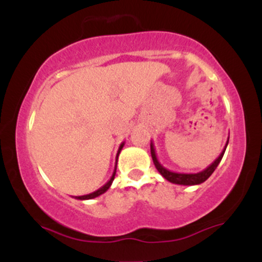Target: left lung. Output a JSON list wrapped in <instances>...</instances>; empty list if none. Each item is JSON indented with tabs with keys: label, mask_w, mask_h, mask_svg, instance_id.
<instances>
[{
	"label": "left lung",
	"mask_w": 262,
	"mask_h": 262,
	"mask_svg": "<svg viewBox=\"0 0 262 262\" xmlns=\"http://www.w3.org/2000/svg\"><path fill=\"white\" fill-rule=\"evenodd\" d=\"M228 143H229V138H228L227 144H225L223 151L221 152V155H219L218 158L215 159V160L213 161L208 167H207V169H204L203 171H200V172H196V173L173 172V171L167 170L166 167L162 166L160 162H159L158 158H156L155 146H154V143H152V141H151V143H150V151H151V158H152V161H154L155 167H156V169H158L159 172L161 173V176L164 177V179H166L167 181L171 182V183H176V185L193 186V185H200V183L204 182L207 179H208L210 175H212L213 172H214V170L217 169V166L219 165V162H221L222 158H223V155H224V152H225V149H227V146H228Z\"/></svg>",
	"instance_id": "obj_1"
}]
</instances>
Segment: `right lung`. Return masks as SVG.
Returning a JSON list of instances; mask_svg holds the SVG:
<instances>
[{
    "label": "right lung",
    "instance_id": "add662e5",
    "mask_svg": "<svg viewBox=\"0 0 262 262\" xmlns=\"http://www.w3.org/2000/svg\"><path fill=\"white\" fill-rule=\"evenodd\" d=\"M123 146H124V143H122V144H121V146H119V149H118V152H117V156H116V166H114V171H113L112 176H111L110 181H108V182L106 183V185H103V186H102L101 188H98L97 191L92 192V193L85 194V196H76V197H75V198H76V200H81V201H83V200H92V198H96V197L101 196L102 193H104V192H106L107 189L111 187V185H112V182H113V180H114V176H116V170H117V161H118V155H119V152H121V150L123 149Z\"/></svg>",
    "mask_w": 262,
    "mask_h": 262
}]
</instances>
